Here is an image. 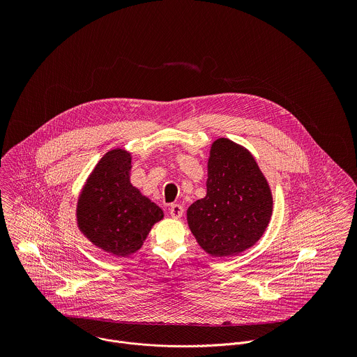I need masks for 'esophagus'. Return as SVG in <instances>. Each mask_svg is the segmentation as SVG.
I'll list each match as a JSON object with an SVG mask.
<instances>
[{
    "label": "esophagus",
    "instance_id": "1",
    "mask_svg": "<svg viewBox=\"0 0 357 357\" xmlns=\"http://www.w3.org/2000/svg\"><path fill=\"white\" fill-rule=\"evenodd\" d=\"M169 213H170L172 218L178 220V218L183 215L184 208H183V206H180V204H170V207H169Z\"/></svg>",
    "mask_w": 357,
    "mask_h": 357
}]
</instances>
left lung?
Here are the masks:
<instances>
[{
	"label": "left lung",
	"instance_id": "left-lung-1",
	"mask_svg": "<svg viewBox=\"0 0 357 357\" xmlns=\"http://www.w3.org/2000/svg\"><path fill=\"white\" fill-rule=\"evenodd\" d=\"M271 187L246 147L220 137L207 159L206 197L187 210V222L210 257L242 255L262 238L272 217Z\"/></svg>",
	"mask_w": 357,
	"mask_h": 357
}]
</instances>
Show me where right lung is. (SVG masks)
<instances>
[{"label": "right lung", "instance_id": "obj_1", "mask_svg": "<svg viewBox=\"0 0 357 357\" xmlns=\"http://www.w3.org/2000/svg\"><path fill=\"white\" fill-rule=\"evenodd\" d=\"M132 153L114 149L86 178L77 202V227L98 249L116 257L137 253L163 210L130 183Z\"/></svg>", "mask_w": 357, "mask_h": 357}]
</instances>
